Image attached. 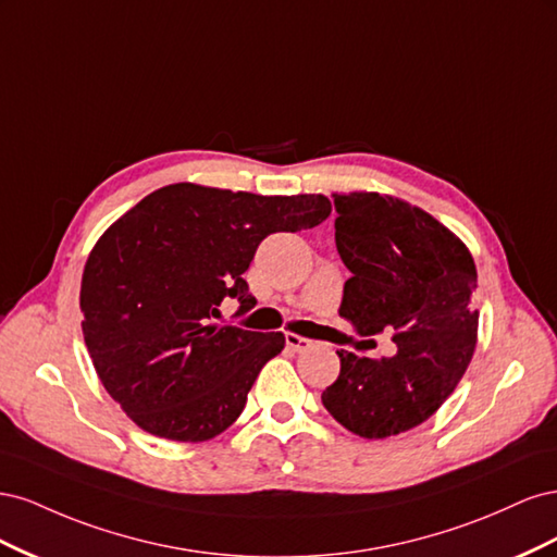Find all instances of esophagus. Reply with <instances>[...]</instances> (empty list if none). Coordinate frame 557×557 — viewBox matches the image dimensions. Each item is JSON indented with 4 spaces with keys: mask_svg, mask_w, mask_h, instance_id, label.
<instances>
[{
    "mask_svg": "<svg viewBox=\"0 0 557 557\" xmlns=\"http://www.w3.org/2000/svg\"><path fill=\"white\" fill-rule=\"evenodd\" d=\"M285 346H288L290 350L295 352H301V350H309L311 348V342L305 339V336H297V334H285Z\"/></svg>",
    "mask_w": 557,
    "mask_h": 557,
    "instance_id": "1",
    "label": "esophagus"
}]
</instances>
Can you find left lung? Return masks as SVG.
<instances>
[{
    "mask_svg": "<svg viewBox=\"0 0 557 557\" xmlns=\"http://www.w3.org/2000/svg\"><path fill=\"white\" fill-rule=\"evenodd\" d=\"M334 197V242L350 278L339 315L369 336L393 330L397 352L372 360L336 350L342 372L323 391L336 423L364 440L411 430L460 383L476 346V267L440 221L395 197Z\"/></svg>",
    "mask_w": 557,
    "mask_h": 557,
    "instance_id": "1",
    "label": "left lung"
}]
</instances>
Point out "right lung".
I'll return each mask as SVG.
<instances>
[{"label":"right lung","mask_w":557,"mask_h":557,"mask_svg":"<svg viewBox=\"0 0 557 557\" xmlns=\"http://www.w3.org/2000/svg\"><path fill=\"white\" fill-rule=\"evenodd\" d=\"M323 195L262 197L166 185L144 197L97 242L83 269V339L107 393L141 430L207 442L246 407L281 332L211 325L225 299L258 305L244 272L264 237L315 227Z\"/></svg>","instance_id":"1"}]
</instances>
